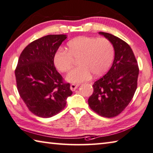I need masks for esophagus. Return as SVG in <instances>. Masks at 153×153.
<instances>
[{
  "instance_id": "obj_1",
  "label": "esophagus",
  "mask_w": 153,
  "mask_h": 153,
  "mask_svg": "<svg viewBox=\"0 0 153 153\" xmlns=\"http://www.w3.org/2000/svg\"><path fill=\"white\" fill-rule=\"evenodd\" d=\"M78 86H79V84H71V86H70V88H71L72 91H75L77 88V87Z\"/></svg>"
}]
</instances>
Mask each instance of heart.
<instances>
[{"instance_id": "obj_1", "label": "heart", "mask_w": 153, "mask_h": 153, "mask_svg": "<svg viewBox=\"0 0 153 153\" xmlns=\"http://www.w3.org/2000/svg\"><path fill=\"white\" fill-rule=\"evenodd\" d=\"M114 49L106 38L81 36L67 43V51L58 50L54 56V63L62 73L69 71L77 60L76 69L69 73L66 79L77 84L94 77L100 76L108 71L112 63Z\"/></svg>"}]
</instances>
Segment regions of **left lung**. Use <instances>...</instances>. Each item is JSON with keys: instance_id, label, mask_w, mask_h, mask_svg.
I'll return each instance as SVG.
<instances>
[{"instance_id": "8db88e82", "label": "left lung", "mask_w": 153, "mask_h": 153, "mask_svg": "<svg viewBox=\"0 0 153 153\" xmlns=\"http://www.w3.org/2000/svg\"><path fill=\"white\" fill-rule=\"evenodd\" d=\"M112 43L114 60L105 76L94 82L88 105L103 117L118 116L129 105L137 89L139 68L129 45L116 36L99 32Z\"/></svg>"}]
</instances>
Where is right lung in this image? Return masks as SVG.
I'll return each mask as SVG.
<instances>
[{
	"instance_id": "1",
	"label": "right lung",
	"mask_w": 153,
	"mask_h": 153,
	"mask_svg": "<svg viewBox=\"0 0 153 153\" xmlns=\"http://www.w3.org/2000/svg\"><path fill=\"white\" fill-rule=\"evenodd\" d=\"M66 35H49L34 41L22 52L15 70L20 97L34 114L50 118L63 110L72 94L69 83L54 66V56Z\"/></svg>"
}]
</instances>
